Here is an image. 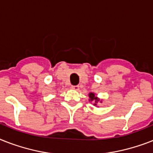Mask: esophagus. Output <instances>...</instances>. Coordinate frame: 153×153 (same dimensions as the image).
Segmentation results:
<instances>
[{
    "mask_svg": "<svg viewBox=\"0 0 153 153\" xmlns=\"http://www.w3.org/2000/svg\"><path fill=\"white\" fill-rule=\"evenodd\" d=\"M71 89H74V90H79V85H72Z\"/></svg>",
    "mask_w": 153,
    "mask_h": 153,
    "instance_id": "esophagus-1",
    "label": "esophagus"
}]
</instances>
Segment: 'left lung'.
<instances>
[{
  "label": "left lung",
  "instance_id": "1",
  "mask_svg": "<svg viewBox=\"0 0 153 153\" xmlns=\"http://www.w3.org/2000/svg\"><path fill=\"white\" fill-rule=\"evenodd\" d=\"M89 101H91V102H94V105H95V106L97 105V103L98 101H100V99L97 97L94 93H90V94H89ZM100 102H102V101H100Z\"/></svg>",
  "mask_w": 153,
  "mask_h": 153
}]
</instances>
